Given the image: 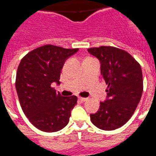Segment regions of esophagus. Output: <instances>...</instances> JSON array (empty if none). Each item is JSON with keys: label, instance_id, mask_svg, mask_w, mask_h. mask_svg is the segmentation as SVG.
<instances>
[{"label": "esophagus", "instance_id": "esophagus-1", "mask_svg": "<svg viewBox=\"0 0 156 156\" xmlns=\"http://www.w3.org/2000/svg\"><path fill=\"white\" fill-rule=\"evenodd\" d=\"M78 99L81 101H86L88 100V98H82V97H79L78 98Z\"/></svg>", "mask_w": 156, "mask_h": 156}]
</instances>
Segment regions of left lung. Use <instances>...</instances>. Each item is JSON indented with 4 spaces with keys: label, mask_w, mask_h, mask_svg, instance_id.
Instances as JSON below:
<instances>
[{
    "label": "left lung",
    "mask_w": 156,
    "mask_h": 156,
    "mask_svg": "<svg viewBox=\"0 0 156 156\" xmlns=\"http://www.w3.org/2000/svg\"><path fill=\"white\" fill-rule=\"evenodd\" d=\"M101 62V74L107 86V100L100 102L90 120L98 129L111 131L120 128L132 117L143 89L141 66L130 54L110 46L89 48Z\"/></svg>",
    "instance_id": "left-lung-1"
}]
</instances>
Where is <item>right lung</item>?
<instances>
[{"instance_id":"right-lung-1","label":"right lung","mask_w":156,"mask_h":156,"mask_svg":"<svg viewBox=\"0 0 156 156\" xmlns=\"http://www.w3.org/2000/svg\"><path fill=\"white\" fill-rule=\"evenodd\" d=\"M78 51L47 44L28 52L20 62L16 78L20 104L30 122L43 132L63 129L77 105V97H62L52 86L59 84L64 62Z\"/></svg>"}]
</instances>
